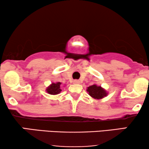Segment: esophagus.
<instances>
[{
	"label": "esophagus",
	"mask_w": 149,
	"mask_h": 149,
	"mask_svg": "<svg viewBox=\"0 0 149 149\" xmlns=\"http://www.w3.org/2000/svg\"><path fill=\"white\" fill-rule=\"evenodd\" d=\"M73 83H74V84H79V83H80V81H79V80H74V81H73Z\"/></svg>",
	"instance_id": "34e87169"
}]
</instances>
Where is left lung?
Instances as JSON below:
<instances>
[{"mask_svg": "<svg viewBox=\"0 0 149 149\" xmlns=\"http://www.w3.org/2000/svg\"><path fill=\"white\" fill-rule=\"evenodd\" d=\"M87 91L89 93V95L93 98L100 100L107 96L108 93L101 86H97V85H93L87 87Z\"/></svg>", "mask_w": 149, "mask_h": 149, "instance_id": "1", "label": "left lung"}]
</instances>
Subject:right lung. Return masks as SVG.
Segmentation results:
<instances>
[{
    "label": "right lung",
    "instance_id": "obj_1",
    "mask_svg": "<svg viewBox=\"0 0 149 149\" xmlns=\"http://www.w3.org/2000/svg\"><path fill=\"white\" fill-rule=\"evenodd\" d=\"M61 83L60 82L57 83H52L46 89V91L51 95H56L60 93L62 91L61 89Z\"/></svg>",
    "mask_w": 149,
    "mask_h": 149
}]
</instances>
